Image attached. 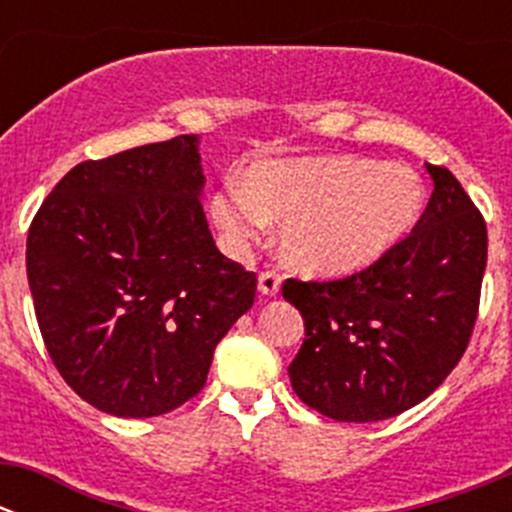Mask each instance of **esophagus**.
Returning <instances> with one entry per match:
<instances>
[{
	"instance_id": "obj_1",
	"label": "esophagus",
	"mask_w": 512,
	"mask_h": 512,
	"mask_svg": "<svg viewBox=\"0 0 512 512\" xmlns=\"http://www.w3.org/2000/svg\"><path fill=\"white\" fill-rule=\"evenodd\" d=\"M282 275L277 270H262L260 272V292L267 294V297H275L280 292Z\"/></svg>"
}]
</instances>
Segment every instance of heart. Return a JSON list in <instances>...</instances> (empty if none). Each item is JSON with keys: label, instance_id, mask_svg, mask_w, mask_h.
I'll use <instances>...</instances> for the list:
<instances>
[{"label": "heart", "instance_id": "obj_1", "mask_svg": "<svg viewBox=\"0 0 512 512\" xmlns=\"http://www.w3.org/2000/svg\"><path fill=\"white\" fill-rule=\"evenodd\" d=\"M423 200L421 178L404 163L352 156L265 160L247 178L225 180L213 195V218L235 247L277 218L292 262L314 272H354L416 225Z\"/></svg>", "mask_w": 512, "mask_h": 512}]
</instances>
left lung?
I'll list each match as a JSON object with an SVG mask.
<instances>
[{
    "label": "left lung",
    "instance_id": "left-lung-1",
    "mask_svg": "<svg viewBox=\"0 0 512 512\" xmlns=\"http://www.w3.org/2000/svg\"><path fill=\"white\" fill-rule=\"evenodd\" d=\"M426 168L433 193L411 235L342 280L282 285L307 327L289 364L292 389L334 421H381L421 404L476 329L485 220L446 165Z\"/></svg>",
    "mask_w": 512,
    "mask_h": 512
}]
</instances>
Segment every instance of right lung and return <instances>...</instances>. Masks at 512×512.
<instances>
[{
	"label": "right lung",
	"mask_w": 512,
	"mask_h": 512,
	"mask_svg": "<svg viewBox=\"0 0 512 512\" xmlns=\"http://www.w3.org/2000/svg\"><path fill=\"white\" fill-rule=\"evenodd\" d=\"M198 138L74 165L36 210L27 277L61 379L106 414H168L200 394L257 275L205 220Z\"/></svg>",
	"instance_id": "add662e5"
}]
</instances>
